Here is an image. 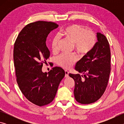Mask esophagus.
I'll list each match as a JSON object with an SVG mask.
<instances>
[{
	"mask_svg": "<svg viewBox=\"0 0 124 124\" xmlns=\"http://www.w3.org/2000/svg\"><path fill=\"white\" fill-rule=\"evenodd\" d=\"M64 73H65V77L67 78L68 77V74H69V72H68L67 70H65L64 71Z\"/></svg>",
	"mask_w": 124,
	"mask_h": 124,
	"instance_id": "esophagus-1",
	"label": "esophagus"
}]
</instances>
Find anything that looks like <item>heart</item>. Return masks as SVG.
Here are the masks:
<instances>
[{
    "label": "heart",
    "mask_w": 124,
    "mask_h": 124,
    "mask_svg": "<svg viewBox=\"0 0 124 124\" xmlns=\"http://www.w3.org/2000/svg\"><path fill=\"white\" fill-rule=\"evenodd\" d=\"M60 36L64 37L72 43L75 51L81 55L89 54L96 43V35L93 31L86 29L81 25L73 24L65 27L58 33V35H55L52 39L50 46L54 53L58 51ZM77 60V57L74 54H61L56 58V63L62 68L68 69L72 66Z\"/></svg>",
    "instance_id": "b5f03b06"
}]
</instances>
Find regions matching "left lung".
I'll use <instances>...</instances> for the list:
<instances>
[{"label":"left lung","mask_w":124,"mask_h":124,"mask_svg":"<svg viewBox=\"0 0 124 124\" xmlns=\"http://www.w3.org/2000/svg\"><path fill=\"white\" fill-rule=\"evenodd\" d=\"M97 42L89 54L78 62L75 70L83 75L69 74L75 81L74 95L81 104H90L101 97L110 73V50L107 38L97 33Z\"/></svg>","instance_id":"8db88e82"}]
</instances>
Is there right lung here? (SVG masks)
Masks as SVG:
<instances>
[{
  "label": "right lung",
  "instance_id": "1",
  "mask_svg": "<svg viewBox=\"0 0 124 124\" xmlns=\"http://www.w3.org/2000/svg\"><path fill=\"white\" fill-rule=\"evenodd\" d=\"M57 24L39 21L26 25L14 44V61L17 83L27 100L43 106L54 100L64 70L59 67L48 73L42 72L43 63L49 58L46 45L47 35Z\"/></svg>",
  "mask_w": 124,
  "mask_h": 124
}]
</instances>
